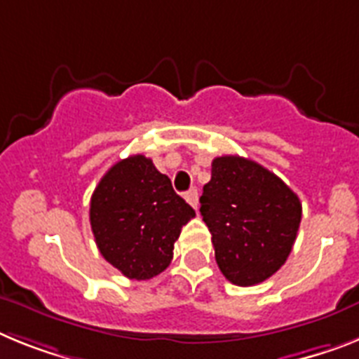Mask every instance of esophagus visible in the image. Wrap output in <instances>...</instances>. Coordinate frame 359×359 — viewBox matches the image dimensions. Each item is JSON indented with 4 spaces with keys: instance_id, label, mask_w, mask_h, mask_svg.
I'll return each mask as SVG.
<instances>
[{
    "instance_id": "esophagus-1",
    "label": "esophagus",
    "mask_w": 359,
    "mask_h": 359,
    "mask_svg": "<svg viewBox=\"0 0 359 359\" xmlns=\"http://www.w3.org/2000/svg\"><path fill=\"white\" fill-rule=\"evenodd\" d=\"M184 198L189 202V205H191V208L198 210V191L197 189H189V191L184 193Z\"/></svg>"
}]
</instances>
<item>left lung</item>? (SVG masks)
Segmentation results:
<instances>
[{
    "label": "left lung",
    "mask_w": 359,
    "mask_h": 359,
    "mask_svg": "<svg viewBox=\"0 0 359 359\" xmlns=\"http://www.w3.org/2000/svg\"><path fill=\"white\" fill-rule=\"evenodd\" d=\"M201 215L222 274L249 287L285 264L300 227L302 204L287 184L258 162L224 155L211 162Z\"/></svg>",
    "instance_id": "left-lung-1"
}]
</instances>
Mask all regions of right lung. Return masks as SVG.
I'll return each instance as SVG.
<instances>
[{
    "instance_id": "obj_1",
    "label": "right lung",
    "mask_w": 359,
    "mask_h": 359,
    "mask_svg": "<svg viewBox=\"0 0 359 359\" xmlns=\"http://www.w3.org/2000/svg\"><path fill=\"white\" fill-rule=\"evenodd\" d=\"M193 217L195 210L144 155L115 162L90 201L99 251L132 280L154 278L170 266L173 244Z\"/></svg>"
}]
</instances>
